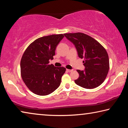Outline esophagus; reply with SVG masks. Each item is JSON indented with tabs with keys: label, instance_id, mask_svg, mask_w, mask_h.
Segmentation results:
<instances>
[{
	"label": "esophagus",
	"instance_id": "1",
	"mask_svg": "<svg viewBox=\"0 0 128 128\" xmlns=\"http://www.w3.org/2000/svg\"><path fill=\"white\" fill-rule=\"evenodd\" d=\"M66 71H67V72H72V71H73V69H67Z\"/></svg>",
	"mask_w": 128,
	"mask_h": 128
}]
</instances>
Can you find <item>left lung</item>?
<instances>
[{
    "mask_svg": "<svg viewBox=\"0 0 128 128\" xmlns=\"http://www.w3.org/2000/svg\"><path fill=\"white\" fill-rule=\"evenodd\" d=\"M64 36L76 48L79 58H84V70H77L80 76L75 83L85 88L100 85L107 77L110 68L109 58L106 49L98 41L82 33H66Z\"/></svg>",
    "mask_w": 128,
    "mask_h": 128,
    "instance_id": "8db88e82",
    "label": "left lung"
}]
</instances>
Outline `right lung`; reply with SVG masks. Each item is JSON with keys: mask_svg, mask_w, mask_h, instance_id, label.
Masks as SVG:
<instances>
[{"mask_svg": "<svg viewBox=\"0 0 128 128\" xmlns=\"http://www.w3.org/2000/svg\"><path fill=\"white\" fill-rule=\"evenodd\" d=\"M64 36L53 34L39 38L26 49L20 62L21 75L28 88L34 94L47 95L59 88L66 70L49 64L58 44Z\"/></svg>", "mask_w": 128, "mask_h": 128, "instance_id": "add662e5", "label": "right lung"}]
</instances>
